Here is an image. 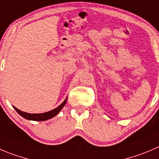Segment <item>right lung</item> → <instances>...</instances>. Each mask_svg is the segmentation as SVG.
<instances>
[{"label": "right lung", "mask_w": 159, "mask_h": 159, "mask_svg": "<svg viewBox=\"0 0 159 159\" xmlns=\"http://www.w3.org/2000/svg\"><path fill=\"white\" fill-rule=\"evenodd\" d=\"M67 97L65 98L64 102L60 105L59 106H57V108H55L53 110H50L49 112H43V113H28V112H22V111L19 110L18 109H17L16 107L14 106L15 110L18 112V113L20 116H21L22 117H24L26 120H35V121H44L47 120L49 119H51L53 117H54L55 116L57 115L60 112H61V109H63L64 106H65L66 102H67Z\"/></svg>", "instance_id": "obj_1"}]
</instances>
